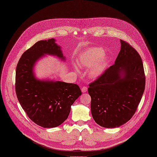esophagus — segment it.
<instances>
[{"label": "esophagus", "mask_w": 157, "mask_h": 157, "mask_svg": "<svg viewBox=\"0 0 157 157\" xmlns=\"http://www.w3.org/2000/svg\"><path fill=\"white\" fill-rule=\"evenodd\" d=\"M81 91L84 93V92H86L87 91V87H86V86H83L82 88H81Z\"/></svg>", "instance_id": "esophagus-1"}]
</instances>
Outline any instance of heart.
I'll return each mask as SVG.
<instances>
[{
	"label": "heart",
	"mask_w": 157,
	"mask_h": 157,
	"mask_svg": "<svg viewBox=\"0 0 157 157\" xmlns=\"http://www.w3.org/2000/svg\"><path fill=\"white\" fill-rule=\"evenodd\" d=\"M103 55L104 51L102 48L99 47L90 48L80 55L77 63L81 67L88 68L95 63L89 71V76L92 79H95L105 68L107 60L103 57Z\"/></svg>",
	"instance_id": "obj_1"
}]
</instances>
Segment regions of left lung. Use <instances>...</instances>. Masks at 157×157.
<instances>
[{
	"instance_id": "8db88e82",
	"label": "left lung",
	"mask_w": 157,
	"mask_h": 157,
	"mask_svg": "<svg viewBox=\"0 0 157 157\" xmlns=\"http://www.w3.org/2000/svg\"><path fill=\"white\" fill-rule=\"evenodd\" d=\"M121 50L115 62L89 84L90 109L100 126L113 128L131 120L137 110L145 86L142 60L137 50L120 40Z\"/></svg>"
}]
</instances>
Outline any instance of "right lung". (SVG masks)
I'll use <instances>...</instances> for the list:
<instances>
[{
    "mask_svg": "<svg viewBox=\"0 0 157 157\" xmlns=\"http://www.w3.org/2000/svg\"><path fill=\"white\" fill-rule=\"evenodd\" d=\"M54 39L39 40L26 50L16 68L15 91L28 117L43 128L60 125L68 117L71 106L82 94L76 84L44 81L34 78L33 68L44 54L65 59Z\"/></svg>",
    "mask_w": 157,
    "mask_h": 157,
    "instance_id": "add662e5",
    "label": "right lung"
}]
</instances>
